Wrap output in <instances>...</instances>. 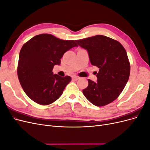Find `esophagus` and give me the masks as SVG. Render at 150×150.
<instances>
[{
    "mask_svg": "<svg viewBox=\"0 0 150 150\" xmlns=\"http://www.w3.org/2000/svg\"><path fill=\"white\" fill-rule=\"evenodd\" d=\"M80 79V77L79 76H74L73 77H72V79L73 80H75V81H77Z\"/></svg>",
    "mask_w": 150,
    "mask_h": 150,
    "instance_id": "esophagus-1",
    "label": "esophagus"
}]
</instances>
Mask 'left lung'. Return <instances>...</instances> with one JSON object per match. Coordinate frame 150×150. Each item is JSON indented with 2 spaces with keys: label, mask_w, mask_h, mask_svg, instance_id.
I'll return each instance as SVG.
<instances>
[{
  "label": "left lung",
  "mask_w": 150,
  "mask_h": 150,
  "mask_svg": "<svg viewBox=\"0 0 150 150\" xmlns=\"http://www.w3.org/2000/svg\"><path fill=\"white\" fill-rule=\"evenodd\" d=\"M87 50L91 63L98 67L97 81L88 79L84 96L96 106L111 103L120 96L128 82L130 64L125 49L116 40L102 35L76 40Z\"/></svg>",
  "instance_id": "1"
}]
</instances>
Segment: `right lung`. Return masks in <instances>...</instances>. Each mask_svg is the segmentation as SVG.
<instances>
[{
	"label": "right lung",
	"mask_w": 150,
	"mask_h": 150,
	"mask_svg": "<svg viewBox=\"0 0 150 150\" xmlns=\"http://www.w3.org/2000/svg\"><path fill=\"white\" fill-rule=\"evenodd\" d=\"M74 40H62L51 34L34 36L21 49L17 75L22 89L36 103L48 105L59 98L71 77L54 74L53 67L61 64V59L71 48Z\"/></svg>",
	"instance_id": "obj_1"
}]
</instances>
